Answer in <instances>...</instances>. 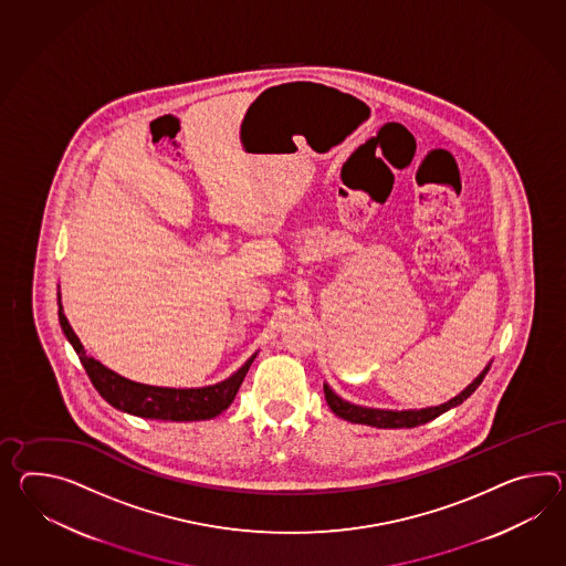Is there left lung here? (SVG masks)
Instances as JSON below:
<instances>
[{
    "instance_id": "obj_1",
    "label": "left lung",
    "mask_w": 566,
    "mask_h": 566,
    "mask_svg": "<svg viewBox=\"0 0 566 566\" xmlns=\"http://www.w3.org/2000/svg\"><path fill=\"white\" fill-rule=\"evenodd\" d=\"M486 373H489V368H484L483 374H481L467 390H462L458 397H454V399L443 402L440 407H429V409H421V411H380V409H366V407H358V405H352V402H345V400L339 399L327 385L323 386V390H325V400H327V405L332 407L333 413L337 415V417H342L345 421L361 423V426H373V428L380 429L417 428V426H423V423H428V421H433L436 417H440L441 413L450 411L455 405H460V402H464V400L469 399L470 395L481 386L484 374Z\"/></svg>"
}]
</instances>
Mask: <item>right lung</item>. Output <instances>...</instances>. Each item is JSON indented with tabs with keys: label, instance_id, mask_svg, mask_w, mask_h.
<instances>
[{
	"label": "right lung",
	"instance_id": "right-lung-1",
	"mask_svg": "<svg viewBox=\"0 0 566 566\" xmlns=\"http://www.w3.org/2000/svg\"><path fill=\"white\" fill-rule=\"evenodd\" d=\"M59 321H61V329L67 335L73 349L77 352L85 373L90 376L92 385L96 386L102 399L108 400L112 407L125 413L137 415L145 419L200 421V419L217 417L224 409H229L239 386L248 374L251 361L255 359V356H251L243 364V368H239L231 378L205 388H159V386L138 385L112 373L97 359L85 354L82 342L71 329L61 306H59Z\"/></svg>",
	"mask_w": 566,
	"mask_h": 566
}]
</instances>
